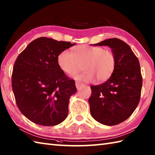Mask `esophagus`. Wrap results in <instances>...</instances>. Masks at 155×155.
Masks as SVG:
<instances>
[{"label": "esophagus", "mask_w": 155, "mask_h": 155, "mask_svg": "<svg viewBox=\"0 0 155 155\" xmlns=\"http://www.w3.org/2000/svg\"><path fill=\"white\" fill-rule=\"evenodd\" d=\"M75 85H76V87H77V89H80L81 88V87L83 86V84H82L81 83H80V82H78V81H77L75 83Z\"/></svg>", "instance_id": "34e87169"}]
</instances>
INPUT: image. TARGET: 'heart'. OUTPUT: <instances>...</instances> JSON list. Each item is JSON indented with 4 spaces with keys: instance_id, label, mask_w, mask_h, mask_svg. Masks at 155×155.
I'll use <instances>...</instances> for the list:
<instances>
[{
    "instance_id": "obj_1",
    "label": "heart",
    "mask_w": 155,
    "mask_h": 155,
    "mask_svg": "<svg viewBox=\"0 0 155 155\" xmlns=\"http://www.w3.org/2000/svg\"><path fill=\"white\" fill-rule=\"evenodd\" d=\"M57 64L61 70L68 75H74L81 70L84 71L75 77L76 80L91 83L107 81L113 73L116 58L113 51L101 47L79 45L71 52L64 50L57 57Z\"/></svg>"
}]
</instances>
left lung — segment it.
I'll list each match as a JSON object with an SVG mask.
<instances>
[{
  "label": "left lung",
  "instance_id": "left-lung-1",
  "mask_svg": "<svg viewBox=\"0 0 155 155\" xmlns=\"http://www.w3.org/2000/svg\"><path fill=\"white\" fill-rule=\"evenodd\" d=\"M93 45L111 48L116 65L107 81L91 87V114L107 126L120 124L130 117L139 103L143 78L139 59L126 42L117 38Z\"/></svg>",
  "mask_w": 155,
  "mask_h": 155
}]
</instances>
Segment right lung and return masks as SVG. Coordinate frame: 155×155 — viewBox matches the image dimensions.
Here are the masks:
<instances>
[{
	"label": "right lung",
	"mask_w": 155,
	"mask_h": 155,
	"mask_svg": "<svg viewBox=\"0 0 155 155\" xmlns=\"http://www.w3.org/2000/svg\"><path fill=\"white\" fill-rule=\"evenodd\" d=\"M71 42L41 37L20 54L12 74V87L17 107L25 117L42 126H55L68 116L69 98L77 89L57 64Z\"/></svg>",
	"instance_id": "right-lung-1"
}]
</instances>
